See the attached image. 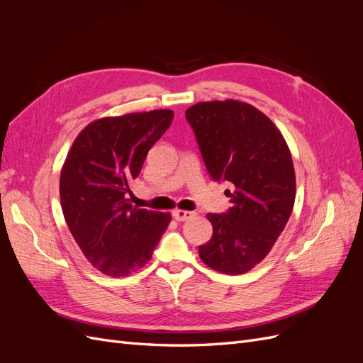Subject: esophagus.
<instances>
[{"label": "esophagus", "instance_id": "34e87169", "mask_svg": "<svg viewBox=\"0 0 363 363\" xmlns=\"http://www.w3.org/2000/svg\"><path fill=\"white\" fill-rule=\"evenodd\" d=\"M172 216L175 221H186V219H191L195 216V212H189V211H180V208H177V211L172 212Z\"/></svg>", "mask_w": 363, "mask_h": 363}]
</instances>
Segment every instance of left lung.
Here are the masks:
<instances>
[{
  "label": "left lung",
  "instance_id": "obj_1",
  "mask_svg": "<svg viewBox=\"0 0 363 363\" xmlns=\"http://www.w3.org/2000/svg\"><path fill=\"white\" fill-rule=\"evenodd\" d=\"M186 119L211 177L235 184L227 191L232 207L207 213L213 235L200 245V257L219 272L244 274L265 259L292 213L291 151L272 121L242 101L199 103Z\"/></svg>",
  "mask_w": 363,
  "mask_h": 363
}]
</instances>
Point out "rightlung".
Instances as JSON below:
<instances>
[{"label": "right lung", "mask_w": 363, "mask_h": 363, "mask_svg": "<svg viewBox=\"0 0 363 363\" xmlns=\"http://www.w3.org/2000/svg\"><path fill=\"white\" fill-rule=\"evenodd\" d=\"M172 111L101 118L75 138L60 172L65 221L92 267L111 277L142 268L171 215L130 203V184L150 148L172 123Z\"/></svg>", "instance_id": "obj_1"}]
</instances>
